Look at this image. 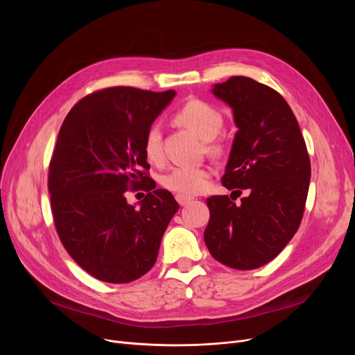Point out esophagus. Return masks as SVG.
<instances>
[{"mask_svg": "<svg viewBox=\"0 0 355 355\" xmlns=\"http://www.w3.org/2000/svg\"><path fill=\"white\" fill-rule=\"evenodd\" d=\"M175 200L178 201L180 206H187V204H190V202H191L193 197H190V196H182V194H177V196H175Z\"/></svg>", "mask_w": 355, "mask_h": 355, "instance_id": "34e87169", "label": "esophagus"}]
</instances>
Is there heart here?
<instances>
[{
  "mask_svg": "<svg viewBox=\"0 0 355 355\" xmlns=\"http://www.w3.org/2000/svg\"><path fill=\"white\" fill-rule=\"evenodd\" d=\"M174 119L206 141L210 153H218L221 149L214 138L223 126V115L209 102L196 98L189 99L177 109ZM142 149L149 162L159 164L162 161L161 129L157 125L148 128ZM210 177L211 171L206 166H174L159 178V182L168 191L182 196H196L209 187Z\"/></svg>",
  "mask_w": 355,
  "mask_h": 355,
  "instance_id": "1",
  "label": "heart"
}]
</instances>
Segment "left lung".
Here are the masks:
<instances>
[{
  "instance_id": "1",
  "label": "left lung",
  "mask_w": 355,
  "mask_h": 355,
  "mask_svg": "<svg viewBox=\"0 0 355 355\" xmlns=\"http://www.w3.org/2000/svg\"><path fill=\"white\" fill-rule=\"evenodd\" d=\"M232 109L233 146L221 184L239 197L207 198L204 241L217 262L239 270L269 263L300 227L308 197L311 161L300 125L275 89L233 76L213 87ZM232 193V194H233Z\"/></svg>"
}]
</instances>
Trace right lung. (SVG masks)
I'll use <instances>...</instances> for the list:
<instances>
[{"mask_svg":"<svg viewBox=\"0 0 355 355\" xmlns=\"http://www.w3.org/2000/svg\"><path fill=\"white\" fill-rule=\"evenodd\" d=\"M174 90L130 86L90 93L67 114L49 165L55 230L83 270L107 284L139 279L155 262L164 232L180 206L155 190L144 154V137ZM147 191L141 207L128 191Z\"/></svg>","mask_w":355,"mask_h":355,"instance_id":"add662e5","label":"right lung"}]
</instances>
